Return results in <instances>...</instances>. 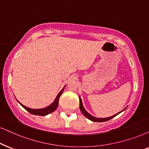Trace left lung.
Wrapping results in <instances>:
<instances>
[{"label": "left lung", "instance_id": "obj_1", "mask_svg": "<svg viewBox=\"0 0 149 149\" xmlns=\"http://www.w3.org/2000/svg\"><path fill=\"white\" fill-rule=\"evenodd\" d=\"M79 98H80V97H79ZM80 109L81 112H82V113L83 114L84 116H85L86 118H88V120H91V121H93V122H106V121H108V120H111V119H112L113 118H114L115 116H116L117 115L119 114V113H121L122 111H123L124 110H125V109H126V108H125V109H124L123 111H122L121 112L118 113V114L114 115V116H111V117H109V118H95V117H93V116H91V115H90L89 113H88L86 111V110H85V109H84V108L83 107V105H82V100H81V99H80Z\"/></svg>", "mask_w": 149, "mask_h": 149}]
</instances>
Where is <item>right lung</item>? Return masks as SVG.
I'll return each mask as SVG.
<instances>
[{"label": "right lung", "instance_id": "1", "mask_svg": "<svg viewBox=\"0 0 149 149\" xmlns=\"http://www.w3.org/2000/svg\"><path fill=\"white\" fill-rule=\"evenodd\" d=\"M64 91V88H63V90L58 93V95L56 96L55 100H54V102L52 103V104L49 105V106L46 107L45 109H29L26 107L24 105H22V104H20V105L23 107L24 109H25L28 112L30 113L33 114V115H36V116H47V115L51 113L54 112V111L57 109V107L58 106V102H59V98L61 97V94L63 93V92Z\"/></svg>", "mask_w": 149, "mask_h": 149}]
</instances>
